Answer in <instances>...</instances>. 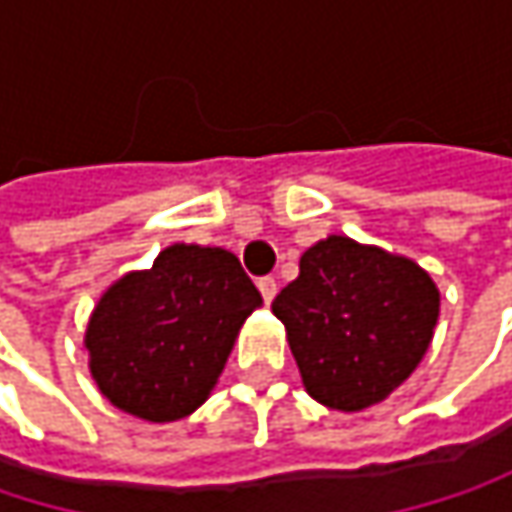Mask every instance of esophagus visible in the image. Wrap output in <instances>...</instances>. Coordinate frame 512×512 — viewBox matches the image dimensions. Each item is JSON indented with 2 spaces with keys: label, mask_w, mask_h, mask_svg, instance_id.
Wrapping results in <instances>:
<instances>
[{
  "label": "esophagus",
  "mask_w": 512,
  "mask_h": 512,
  "mask_svg": "<svg viewBox=\"0 0 512 512\" xmlns=\"http://www.w3.org/2000/svg\"><path fill=\"white\" fill-rule=\"evenodd\" d=\"M257 290H260L263 302L269 305V302L275 299V293H278V284H275V278H260V281H257Z\"/></svg>",
  "instance_id": "esophagus-1"
}]
</instances>
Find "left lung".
<instances>
[{
    "label": "left lung",
    "instance_id": "1",
    "mask_svg": "<svg viewBox=\"0 0 512 512\" xmlns=\"http://www.w3.org/2000/svg\"><path fill=\"white\" fill-rule=\"evenodd\" d=\"M305 391L361 412L400 388L430 350L439 287L427 269L379 246L326 237L299 257V278L272 302Z\"/></svg>",
    "mask_w": 512,
    "mask_h": 512
}]
</instances>
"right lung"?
<instances>
[{
    "label": "right lung",
    "mask_w": 512,
    "mask_h": 512,
    "mask_svg": "<svg viewBox=\"0 0 512 512\" xmlns=\"http://www.w3.org/2000/svg\"><path fill=\"white\" fill-rule=\"evenodd\" d=\"M260 305L237 255L174 243L151 269L106 287L85 329L88 370L121 412L151 424L180 421L210 397Z\"/></svg>",
    "instance_id": "right-lung-1"
}]
</instances>
